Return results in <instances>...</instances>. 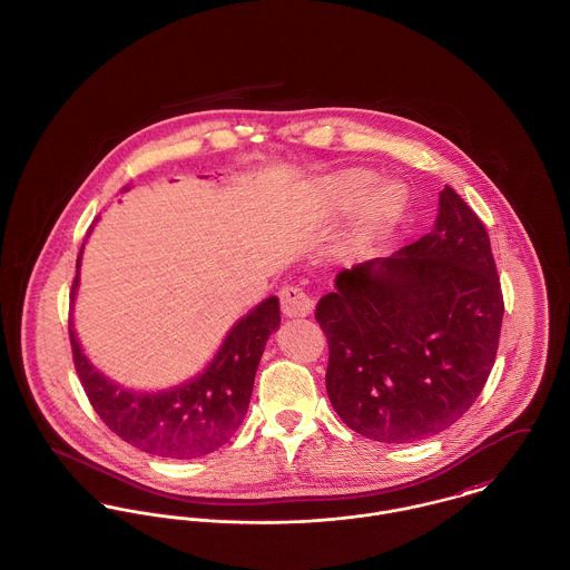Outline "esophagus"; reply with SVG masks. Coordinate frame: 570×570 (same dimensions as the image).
<instances>
[{"label": "esophagus", "instance_id": "esophagus-1", "mask_svg": "<svg viewBox=\"0 0 570 570\" xmlns=\"http://www.w3.org/2000/svg\"><path fill=\"white\" fill-rule=\"evenodd\" d=\"M313 298L303 289V287H285L281 292V309L287 317H307L313 313Z\"/></svg>", "mask_w": 570, "mask_h": 570}]
</instances>
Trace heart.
Returning a JSON list of instances; mask_svg holds the SVG:
<instances>
[{
  "label": "heart",
  "instance_id": "1",
  "mask_svg": "<svg viewBox=\"0 0 570 570\" xmlns=\"http://www.w3.org/2000/svg\"><path fill=\"white\" fill-rule=\"evenodd\" d=\"M376 174L365 167L340 169L322 180V196L335 210H355L351 246L363 250L387 235L403 217L410 191L399 180L377 183Z\"/></svg>",
  "mask_w": 570,
  "mask_h": 570
}]
</instances>
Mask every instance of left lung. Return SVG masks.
Wrapping results in <instances>:
<instances>
[{"mask_svg":"<svg viewBox=\"0 0 570 570\" xmlns=\"http://www.w3.org/2000/svg\"><path fill=\"white\" fill-rule=\"evenodd\" d=\"M315 320L328 340V401L346 426L385 444L449 429L499 348L503 294L485 226L446 185L431 233L340 272Z\"/></svg>","mask_w":570,"mask_h":570,"instance_id":"obj_1","label":"left lung"}]
</instances>
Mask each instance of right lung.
<instances>
[{
	"instance_id": "right-lung-1",
	"label": "right lung",
	"mask_w": 570,
	"mask_h": 570,
	"mask_svg": "<svg viewBox=\"0 0 570 570\" xmlns=\"http://www.w3.org/2000/svg\"><path fill=\"white\" fill-rule=\"evenodd\" d=\"M82 253L85 244L76 261L71 309L80 285ZM278 326V298L269 296L230 326L203 372L156 392L128 390L98 370L78 342L73 315L69 317V337L80 383L112 433L150 455L196 460L224 446L242 426L265 342Z\"/></svg>"
}]
</instances>
